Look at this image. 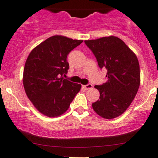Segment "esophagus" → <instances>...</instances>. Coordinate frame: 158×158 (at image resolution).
<instances>
[{"label":"esophagus","mask_w":158,"mask_h":158,"mask_svg":"<svg viewBox=\"0 0 158 158\" xmlns=\"http://www.w3.org/2000/svg\"><path fill=\"white\" fill-rule=\"evenodd\" d=\"M82 87L84 88L85 89H92V84H87V85H82Z\"/></svg>","instance_id":"34e87169"}]
</instances>
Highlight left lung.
<instances>
[{
    "label": "left lung",
    "instance_id": "8db88e82",
    "mask_svg": "<svg viewBox=\"0 0 158 158\" xmlns=\"http://www.w3.org/2000/svg\"><path fill=\"white\" fill-rule=\"evenodd\" d=\"M85 43L95 56L99 67L107 71V82L94 86L100 98L92 104L93 109L103 118H115L125 112L139 90V60L127 44L115 36L88 40Z\"/></svg>",
    "mask_w": 158,
    "mask_h": 158
}]
</instances>
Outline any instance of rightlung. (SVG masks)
Returning a JSON list of instances; mask_svg holds the SVG:
<instances>
[{"instance_id":"obj_1","label":"right lung","mask_w":158,"mask_h":158,"mask_svg":"<svg viewBox=\"0 0 158 158\" xmlns=\"http://www.w3.org/2000/svg\"><path fill=\"white\" fill-rule=\"evenodd\" d=\"M82 41L52 36L35 48L26 60L23 71L26 95L35 108L47 117H58L65 113L80 90V84L63 76L69 68L67 55Z\"/></svg>"}]
</instances>
